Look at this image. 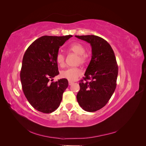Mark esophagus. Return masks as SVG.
I'll return each mask as SVG.
<instances>
[{"instance_id": "1", "label": "esophagus", "mask_w": 146, "mask_h": 146, "mask_svg": "<svg viewBox=\"0 0 146 146\" xmlns=\"http://www.w3.org/2000/svg\"><path fill=\"white\" fill-rule=\"evenodd\" d=\"M73 83H74V82H70V81H69V85H72Z\"/></svg>"}]
</instances>
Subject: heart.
<instances>
[{"label": "heart", "instance_id": "heart-1", "mask_svg": "<svg viewBox=\"0 0 146 146\" xmlns=\"http://www.w3.org/2000/svg\"><path fill=\"white\" fill-rule=\"evenodd\" d=\"M69 49L71 52H74V54L78 55V58L77 60V63L85 64L88 60V56L85 54V48L78 42L72 43L69 47ZM56 61L57 64L60 66H63L65 63V56L63 53L58 52L56 56ZM82 74L81 69L78 67H72L68 68L66 69L61 70L60 72L61 77L66 78L67 80L74 82L76 80L78 77Z\"/></svg>", "mask_w": 146, "mask_h": 146}]
</instances>
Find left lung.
<instances>
[{
  "mask_svg": "<svg viewBox=\"0 0 146 146\" xmlns=\"http://www.w3.org/2000/svg\"><path fill=\"white\" fill-rule=\"evenodd\" d=\"M90 43L92 57L80 81L77 99L86 111L94 112L103 108L111 98L116 87L118 66L115 55L110 44L96 35L76 36ZM88 80H90L88 82Z\"/></svg>",
  "mask_w": 146,
  "mask_h": 146,
  "instance_id": "8db88e82",
  "label": "left lung"
}]
</instances>
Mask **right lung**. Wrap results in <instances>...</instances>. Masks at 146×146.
<instances>
[{
  "instance_id": "1",
  "label": "right lung",
  "mask_w": 146,
  "mask_h": 146,
  "mask_svg": "<svg viewBox=\"0 0 146 146\" xmlns=\"http://www.w3.org/2000/svg\"><path fill=\"white\" fill-rule=\"evenodd\" d=\"M72 36H42L31 44L24 55L22 88L29 102L39 111L50 113L60 105L68 81L62 78L52 82L59 74L56 56L60 47Z\"/></svg>"
}]
</instances>
